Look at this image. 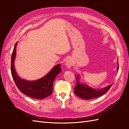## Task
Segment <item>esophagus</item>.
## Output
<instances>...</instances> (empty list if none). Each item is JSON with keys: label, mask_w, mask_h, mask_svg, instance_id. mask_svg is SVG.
Segmentation results:
<instances>
[{"label": "esophagus", "mask_w": 129, "mask_h": 129, "mask_svg": "<svg viewBox=\"0 0 129 129\" xmlns=\"http://www.w3.org/2000/svg\"><path fill=\"white\" fill-rule=\"evenodd\" d=\"M66 66H67L68 68L71 67V66H72L71 62L70 61H67V62H66Z\"/></svg>", "instance_id": "obj_1"}]
</instances>
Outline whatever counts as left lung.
<instances>
[{
    "label": "left lung",
    "mask_w": 129,
    "mask_h": 129,
    "mask_svg": "<svg viewBox=\"0 0 129 129\" xmlns=\"http://www.w3.org/2000/svg\"><path fill=\"white\" fill-rule=\"evenodd\" d=\"M119 67H117L118 70ZM76 79V84L74 88V93L80 98L84 100H90L96 98L103 95L106 93L112 86V84L101 90H96L89 87L86 85L82 84L80 83L79 77L75 76Z\"/></svg>",
    "instance_id": "8db88e82"
}]
</instances>
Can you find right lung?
<instances>
[{
  "label": "right lung",
  "mask_w": 129,
  "mask_h": 129,
  "mask_svg": "<svg viewBox=\"0 0 129 129\" xmlns=\"http://www.w3.org/2000/svg\"><path fill=\"white\" fill-rule=\"evenodd\" d=\"M17 44L18 42L14 45L12 54L11 71L13 79L19 90L27 96L39 100L44 99L52 95L54 79L62 71L60 64L56 65L46 76L38 80L28 81L21 79L16 74L14 66Z\"/></svg>",
  "instance_id": "obj_1"
}]
</instances>
